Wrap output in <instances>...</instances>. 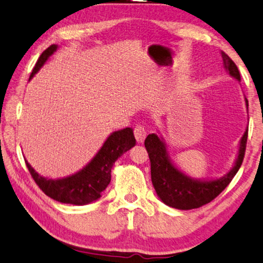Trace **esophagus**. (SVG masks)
Instances as JSON below:
<instances>
[{
    "label": "esophagus",
    "mask_w": 263,
    "mask_h": 263,
    "mask_svg": "<svg viewBox=\"0 0 263 263\" xmlns=\"http://www.w3.org/2000/svg\"><path fill=\"white\" fill-rule=\"evenodd\" d=\"M133 133H135V137H136V140L138 141V143H143L145 137H146L147 132H146V128H145L143 125H136L135 126V130H133Z\"/></svg>",
    "instance_id": "obj_1"
}]
</instances>
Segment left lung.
Returning a JSON list of instances; mask_svg holds the SVG:
<instances>
[{
	"instance_id": "1",
	"label": "left lung",
	"mask_w": 263,
	"mask_h": 263,
	"mask_svg": "<svg viewBox=\"0 0 263 263\" xmlns=\"http://www.w3.org/2000/svg\"><path fill=\"white\" fill-rule=\"evenodd\" d=\"M221 56L224 69L228 70L229 74L235 77L237 81H241L236 64L227 53L221 52ZM246 103L248 106V102L246 101ZM248 128L241 139L239 156L231 172L216 180L202 181L191 179L174 167L166 152L164 141L154 133L148 135L145 139V147L151 161V179L158 197L167 206L178 210H193L211 202L226 189L241 167L245 158Z\"/></svg>"
}]
</instances>
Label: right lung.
Instances as JSON below:
<instances>
[{"instance_id":"right-lung-1","label":"right lung","mask_w":263,"mask_h":263,"mask_svg":"<svg viewBox=\"0 0 263 263\" xmlns=\"http://www.w3.org/2000/svg\"><path fill=\"white\" fill-rule=\"evenodd\" d=\"M56 49L57 45L52 44L42 52L30 74V78L39 71L41 66ZM135 144L136 139L132 128L126 127L116 131L106 139L99 152L84 168L71 177L57 179V180L41 177L27 160L26 164L36 185L48 197L63 203L86 205L101 198L104 190L111 181V168L115 161L124 152L135 146Z\"/></svg>"}]
</instances>
